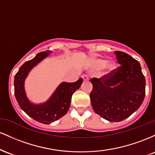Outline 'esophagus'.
Segmentation results:
<instances>
[{
	"label": "esophagus",
	"mask_w": 155,
	"mask_h": 155,
	"mask_svg": "<svg viewBox=\"0 0 155 155\" xmlns=\"http://www.w3.org/2000/svg\"><path fill=\"white\" fill-rule=\"evenodd\" d=\"M81 78L83 79L84 81H88V80H89V77H88V76L87 75V74H84V75L81 76Z\"/></svg>",
	"instance_id": "34e87169"
}]
</instances>
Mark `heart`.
Segmentation results:
<instances>
[{"instance_id":"obj_1","label":"heart","mask_w":155,"mask_h":155,"mask_svg":"<svg viewBox=\"0 0 155 155\" xmlns=\"http://www.w3.org/2000/svg\"><path fill=\"white\" fill-rule=\"evenodd\" d=\"M90 68L93 71H99L104 68L105 74H109L116 69V64L114 62H107L106 60L93 58L90 61Z\"/></svg>"}]
</instances>
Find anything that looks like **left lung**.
<instances>
[{
	"label": "left lung",
	"instance_id": "obj_1",
	"mask_svg": "<svg viewBox=\"0 0 155 155\" xmlns=\"http://www.w3.org/2000/svg\"><path fill=\"white\" fill-rule=\"evenodd\" d=\"M120 66L100 79L92 78L90 101L94 111L109 122H121L138 109L145 97L146 80L140 63L115 51Z\"/></svg>",
	"mask_w": 155,
	"mask_h": 155
}]
</instances>
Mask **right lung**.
Returning a JSON list of instances; mask_svg holds the SVG:
<instances>
[{
    "label": "right lung",
    "instance_id": "add662e5",
    "mask_svg": "<svg viewBox=\"0 0 155 155\" xmlns=\"http://www.w3.org/2000/svg\"><path fill=\"white\" fill-rule=\"evenodd\" d=\"M50 51H41L33 59L28 60L19 68L15 76V95L20 108L30 117L43 124H50L59 120L68 111L72 95L83 82L81 78L73 83L63 82L47 102L34 104L27 97L24 83L27 76L33 67L50 54Z\"/></svg>",
    "mask_w": 155,
    "mask_h": 155
}]
</instances>
